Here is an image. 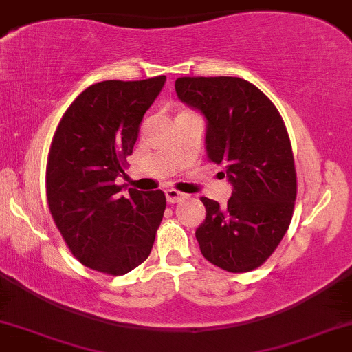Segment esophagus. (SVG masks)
Masks as SVG:
<instances>
[{
	"mask_svg": "<svg viewBox=\"0 0 352 352\" xmlns=\"http://www.w3.org/2000/svg\"><path fill=\"white\" fill-rule=\"evenodd\" d=\"M165 197H167L168 204H179V201L184 200L187 195L182 192H177V190H173V188H168V190H165Z\"/></svg>",
	"mask_w": 352,
	"mask_h": 352,
	"instance_id": "1",
	"label": "esophagus"
}]
</instances>
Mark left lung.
<instances>
[{
	"label": "left lung",
	"mask_w": 352,
	"mask_h": 352,
	"mask_svg": "<svg viewBox=\"0 0 352 352\" xmlns=\"http://www.w3.org/2000/svg\"><path fill=\"white\" fill-rule=\"evenodd\" d=\"M179 99L207 119V155L223 165L233 192L227 207L201 197L207 217L197 228L200 252L218 268H258L280 245L293 218L296 170L280 112L241 78H179Z\"/></svg>",
	"instance_id": "8db88e82"
}]
</instances>
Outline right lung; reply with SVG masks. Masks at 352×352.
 <instances>
[{
  "instance_id": "obj_1",
  "label": "right lung",
  "mask_w": 352,
  "mask_h": 352,
  "mask_svg": "<svg viewBox=\"0 0 352 352\" xmlns=\"http://www.w3.org/2000/svg\"><path fill=\"white\" fill-rule=\"evenodd\" d=\"M165 76L102 80L82 91L52 137L46 170L47 205L71 253L87 268L125 274L147 260L165 212L162 190L122 187L125 159Z\"/></svg>"
}]
</instances>
